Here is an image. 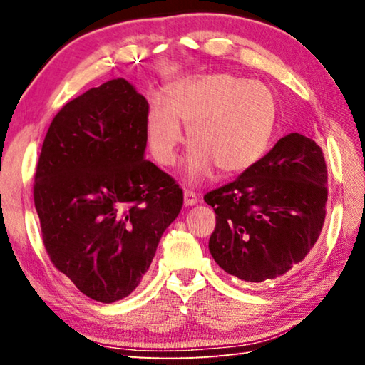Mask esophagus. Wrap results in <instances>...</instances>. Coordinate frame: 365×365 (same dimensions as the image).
Listing matches in <instances>:
<instances>
[{
	"instance_id": "esophagus-1",
	"label": "esophagus",
	"mask_w": 365,
	"mask_h": 365,
	"mask_svg": "<svg viewBox=\"0 0 365 365\" xmlns=\"http://www.w3.org/2000/svg\"><path fill=\"white\" fill-rule=\"evenodd\" d=\"M197 202V195L191 190H185L183 191V205L185 206H195Z\"/></svg>"
}]
</instances>
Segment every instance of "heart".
<instances>
[{
    "mask_svg": "<svg viewBox=\"0 0 365 365\" xmlns=\"http://www.w3.org/2000/svg\"><path fill=\"white\" fill-rule=\"evenodd\" d=\"M279 119V103L267 85L232 73H207L170 83L165 103L154 100L146 115L153 158L174 165L183 130L191 150L183 174L200 182L217 168L222 175L251 169L267 153Z\"/></svg>",
    "mask_w": 365,
    "mask_h": 365,
    "instance_id": "b5f03b06",
    "label": "heart"
}]
</instances>
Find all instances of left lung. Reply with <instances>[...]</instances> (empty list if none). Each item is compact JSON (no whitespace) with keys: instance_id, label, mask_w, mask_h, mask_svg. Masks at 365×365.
Segmentation results:
<instances>
[{"instance_id":"obj_1","label":"left lung","mask_w":365,"mask_h":365,"mask_svg":"<svg viewBox=\"0 0 365 365\" xmlns=\"http://www.w3.org/2000/svg\"><path fill=\"white\" fill-rule=\"evenodd\" d=\"M327 165L316 141L288 133L237 180L209 191L214 261L237 279L261 283L302 262L325 220Z\"/></svg>"}]
</instances>
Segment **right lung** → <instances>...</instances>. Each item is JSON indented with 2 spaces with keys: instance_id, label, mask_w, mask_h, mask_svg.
<instances>
[{
  "instance_id": "add662e5",
  "label": "right lung",
  "mask_w": 365,
  "mask_h": 365,
  "mask_svg": "<svg viewBox=\"0 0 365 365\" xmlns=\"http://www.w3.org/2000/svg\"><path fill=\"white\" fill-rule=\"evenodd\" d=\"M148 101L113 78L59 110L43 141L34 200L54 267L88 298L140 285L183 193L145 159Z\"/></svg>"
}]
</instances>
